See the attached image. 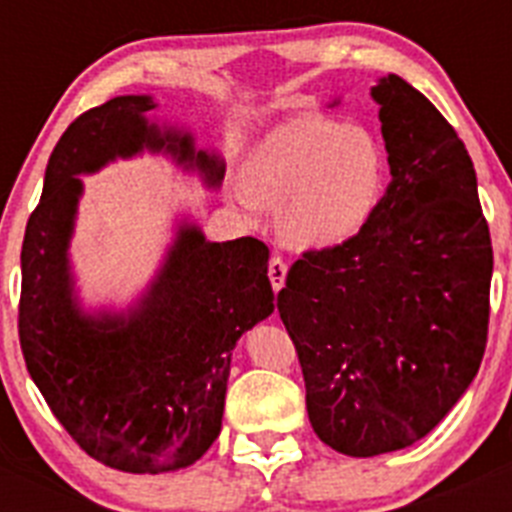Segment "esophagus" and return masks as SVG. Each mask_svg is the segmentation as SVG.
I'll use <instances>...</instances> for the list:
<instances>
[{"label":"esophagus","mask_w":512,"mask_h":512,"mask_svg":"<svg viewBox=\"0 0 512 512\" xmlns=\"http://www.w3.org/2000/svg\"><path fill=\"white\" fill-rule=\"evenodd\" d=\"M269 279L274 292H279V289L284 287V279H287V264H284L279 256H271L269 259Z\"/></svg>","instance_id":"34e87169"}]
</instances>
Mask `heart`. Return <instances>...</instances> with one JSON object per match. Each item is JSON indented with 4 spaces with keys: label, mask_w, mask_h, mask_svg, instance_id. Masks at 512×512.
<instances>
[{
    "label": "heart",
    "mask_w": 512,
    "mask_h": 512,
    "mask_svg": "<svg viewBox=\"0 0 512 512\" xmlns=\"http://www.w3.org/2000/svg\"><path fill=\"white\" fill-rule=\"evenodd\" d=\"M387 176V148L372 128L302 115L269 130L246 153L243 205L271 207L287 246L333 251L369 228Z\"/></svg>",
    "instance_id": "heart-1"
}]
</instances>
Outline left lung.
I'll use <instances>...</instances> for the list:
<instances>
[{
  "mask_svg": "<svg viewBox=\"0 0 512 512\" xmlns=\"http://www.w3.org/2000/svg\"><path fill=\"white\" fill-rule=\"evenodd\" d=\"M372 99L392 174L382 205L351 243L307 251L277 297L312 431L359 459L413 446L467 392L492 279L477 174L456 130L397 74Z\"/></svg>",
  "mask_w": 512,
  "mask_h": 512,
  "instance_id": "left-lung-1",
  "label": "left lung"
}]
</instances>
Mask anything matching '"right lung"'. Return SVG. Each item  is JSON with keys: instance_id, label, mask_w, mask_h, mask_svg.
I'll return each mask as SVG.
<instances>
[{"instance_id": "right-lung-1", "label": "right lung", "mask_w": 512, "mask_h": 512, "mask_svg": "<svg viewBox=\"0 0 512 512\" xmlns=\"http://www.w3.org/2000/svg\"><path fill=\"white\" fill-rule=\"evenodd\" d=\"M151 110V94H122L71 122L51 153L20 256L27 372L81 449L130 474L176 472L210 449L235 343L274 312L269 248L256 238L207 241L187 215L156 277L125 310L81 302L69 251L81 176L151 153L207 189L223 184L220 153L197 148L192 130L151 120Z\"/></svg>"}]
</instances>
